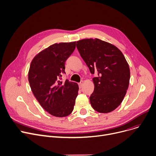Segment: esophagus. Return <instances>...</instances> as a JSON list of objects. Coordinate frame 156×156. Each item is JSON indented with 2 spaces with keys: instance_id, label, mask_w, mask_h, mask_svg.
Masks as SVG:
<instances>
[{
  "instance_id": "1",
  "label": "esophagus",
  "mask_w": 156,
  "mask_h": 156,
  "mask_svg": "<svg viewBox=\"0 0 156 156\" xmlns=\"http://www.w3.org/2000/svg\"><path fill=\"white\" fill-rule=\"evenodd\" d=\"M83 83H84V81H83V80H81L80 82L79 83V87H80V88L82 87V86H83Z\"/></svg>"
}]
</instances>
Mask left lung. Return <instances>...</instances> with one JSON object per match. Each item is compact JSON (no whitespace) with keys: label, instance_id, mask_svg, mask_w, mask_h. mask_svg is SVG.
I'll return each instance as SVG.
<instances>
[{"label":"left lung","instance_id":"obj_1","mask_svg":"<svg viewBox=\"0 0 156 156\" xmlns=\"http://www.w3.org/2000/svg\"><path fill=\"white\" fill-rule=\"evenodd\" d=\"M76 46L90 72H98L93 79L92 107L100 113L112 112L121 104L129 86L130 70L124 56L115 46L98 39L79 41Z\"/></svg>","mask_w":156,"mask_h":156}]
</instances>
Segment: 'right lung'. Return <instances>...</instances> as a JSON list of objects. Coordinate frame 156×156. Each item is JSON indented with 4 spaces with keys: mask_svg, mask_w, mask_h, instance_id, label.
I'll return each mask as SVG.
<instances>
[{
    "mask_svg": "<svg viewBox=\"0 0 156 156\" xmlns=\"http://www.w3.org/2000/svg\"><path fill=\"white\" fill-rule=\"evenodd\" d=\"M76 48V42L55 44L32 60L28 81L32 93L42 107L53 116L71 114L78 94L77 83L61 81L65 63Z\"/></svg>",
    "mask_w": 156,
    "mask_h": 156,
    "instance_id": "1",
    "label": "right lung"
}]
</instances>
